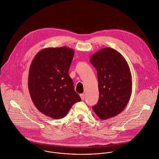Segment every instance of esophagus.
Listing matches in <instances>:
<instances>
[{"label": "esophagus", "instance_id": "obj_1", "mask_svg": "<svg viewBox=\"0 0 159 159\" xmlns=\"http://www.w3.org/2000/svg\"><path fill=\"white\" fill-rule=\"evenodd\" d=\"M84 93H81L80 94V97H81V98L82 100H84Z\"/></svg>", "mask_w": 159, "mask_h": 159}]
</instances>
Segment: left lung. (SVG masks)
<instances>
[{"instance_id":"obj_1","label":"left lung","mask_w":159,"mask_h":159,"mask_svg":"<svg viewBox=\"0 0 159 159\" xmlns=\"http://www.w3.org/2000/svg\"><path fill=\"white\" fill-rule=\"evenodd\" d=\"M90 62L97 73L99 99L92 109L102 120L120 113L132 90V75L125 58L116 50L105 48L94 53Z\"/></svg>"}]
</instances>
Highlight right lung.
<instances>
[{
  "mask_svg": "<svg viewBox=\"0 0 159 159\" xmlns=\"http://www.w3.org/2000/svg\"><path fill=\"white\" fill-rule=\"evenodd\" d=\"M74 50L66 46L46 48L39 51L30 64L28 88L39 111L49 117H65L81 100L68 75Z\"/></svg>",
  "mask_w": 159,
  "mask_h": 159,
  "instance_id": "add662e5",
  "label": "right lung"
}]
</instances>
